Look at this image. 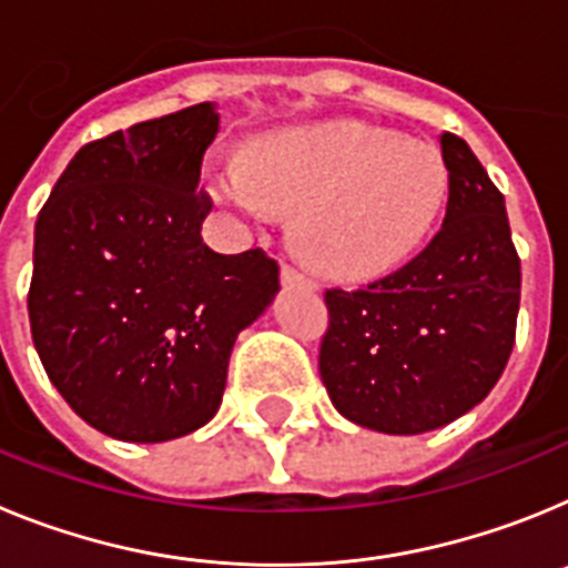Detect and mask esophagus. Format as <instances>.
I'll return each instance as SVG.
<instances>
[{
  "label": "esophagus",
  "mask_w": 568,
  "mask_h": 568,
  "mask_svg": "<svg viewBox=\"0 0 568 568\" xmlns=\"http://www.w3.org/2000/svg\"><path fill=\"white\" fill-rule=\"evenodd\" d=\"M281 281H284V287L318 290V281H313L310 275L298 273V270H293V267H281Z\"/></svg>",
  "instance_id": "1"
}]
</instances>
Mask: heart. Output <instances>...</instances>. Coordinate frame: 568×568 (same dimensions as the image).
Wrapping results in <instances>:
<instances>
[{"instance_id": "1", "label": "heart", "mask_w": 568, "mask_h": 568, "mask_svg": "<svg viewBox=\"0 0 568 568\" xmlns=\"http://www.w3.org/2000/svg\"><path fill=\"white\" fill-rule=\"evenodd\" d=\"M215 199L244 227L295 213V244L321 273L373 281L398 270L433 233L449 195L438 148L364 122H324L261 139L222 159Z\"/></svg>"}]
</instances>
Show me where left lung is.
Listing matches in <instances>:
<instances>
[{"label":"left lung","instance_id":"obj_1","mask_svg":"<svg viewBox=\"0 0 568 568\" xmlns=\"http://www.w3.org/2000/svg\"><path fill=\"white\" fill-rule=\"evenodd\" d=\"M449 204L406 267L364 290H327L318 373L333 406L384 435H420L478 406L504 375L520 307V258L500 190L469 144L440 133Z\"/></svg>","mask_w":568,"mask_h":568}]
</instances>
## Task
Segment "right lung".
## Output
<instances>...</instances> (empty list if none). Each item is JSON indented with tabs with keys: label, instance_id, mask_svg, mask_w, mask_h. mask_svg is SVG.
Wrapping results in <instances>:
<instances>
[{
	"label": "right lung",
	"instance_id": "right-lung-1",
	"mask_svg": "<svg viewBox=\"0 0 568 568\" xmlns=\"http://www.w3.org/2000/svg\"><path fill=\"white\" fill-rule=\"evenodd\" d=\"M213 102L79 150L37 219L28 315L44 373L93 429L162 444L222 406L233 344L278 295V264L204 244Z\"/></svg>",
	"mask_w": 568,
	"mask_h": 568
}]
</instances>
